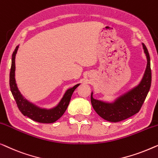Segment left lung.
Returning <instances> with one entry per match:
<instances>
[{
	"label": "left lung",
	"mask_w": 158,
	"mask_h": 158,
	"mask_svg": "<svg viewBox=\"0 0 158 158\" xmlns=\"http://www.w3.org/2000/svg\"><path fill=\"white\" fill-rule=\"evenodd\" d=\"M143 46L148 59V64L143 80L137 87L119 97L112 104H106L96 100L93 99L92 94H91V102L95 112L106 121L117 123L133 116L139 112L145 100L150 89L152 73L148 48L144 44Z\"/></svg>",
	"instance_id": "8db88e82"
}]
</instances>
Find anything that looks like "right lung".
<instances>
[{
    "label": "right lung",
    "instance_id": "1",
    "mask_svg": "<svg viewBox=\"0 0 158 158\" xmlns=\"http://www.w3.org/2000/svg\"><path fill=\"white\" fill-rule=\"evenodd\" d=\"M18 48L19 46H16L15 48L14 52L12 55V63L11 67H10V79H9V84L11 93L15 102H16L17 106L19 108L22 114L24 116H27L30 119H33L34 121L38 122L40 123H53L54 122L58 120L64 113L65 112L66 109L68 107L69 104L71 97L77 86L79 84H77L72 88L69 89L66 92L63 99L60 102V103L58 104L56 107L52 109V110H42L36 107V106L33 105L31 103L28 102L23 98V96L19 92L18 89L16 84H15V54H16Z\"/></svg>",
    "mask_w": 158,
    "mask_h": 158
}]
</instances>
